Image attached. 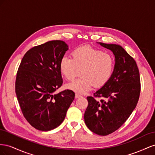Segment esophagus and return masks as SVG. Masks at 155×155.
Wrapping results in <instances>:
<instances>
[{"label": "esophagus", "mask_w": 155, "mask_h": 155, "mask_svg": "<svg viewBox=\"0 0 155 155\" xmlns=\"http://www.w3.org/2000/svg\"><path fill=\"white\" fill-rule=\"evenodd\" d=\"M82 96H81V95H80V94H75V98L76 99H78V98H80V97H81Z\"/></svg>", "instance_id": "esophagus-1"}]
</instances>
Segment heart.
Wrapping results in <instances>:
<instances>
[{"label":"heart","mask_w":155,"mask_h":155,"mask_svg":"<svg viewBox=\"0 0 155 155\" xmlns=\"http://www.w3.org/2000/svg\"><path fill=\"white\" fill-rule=\"evenodd\" d=\"M72 58L64 56L60 62V71L68 80H73L81 70V77L68 84V87L78 94H85L95 85L103 86L111 77L115 60L108 52L90 47L74 49Z\"/></svg>","instance_id":"b5f03b06"}]
</instances>
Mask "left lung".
<instances>
[{"instance_id": "left-lung-1", "label": "left lung", "mask_w": 155, "mask_h": 155, "mask_svg": "<svg viewBox=\"0 0 155 155\" xmlns=\"http://www.w3.org/2000/svg\"><path fill=\"white\" fill-rule=\"evenodd\" d=\"M98 43L113 52L114 69L109 81L94 94L102 99L87 97L84 118L91 131L107 136L117 130L135 109L140 94V77L135 60L121 46Z\"/></svg>"}]
</instances>
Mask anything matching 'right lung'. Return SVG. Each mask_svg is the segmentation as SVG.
Wrapping results in <instances>:
<instances>
[{
  "label": "right lung",
  "instance_id": "add662e5",
  "mask_svg": "<svg viewBox=\"0 0 155 155\" xmlns=\"http://www.w3.org/2000/svg\"><path fill=\"white\" fill-rule=\"evenodd\" d=\"M68 50L63 41H48L26 52L19 67L17 98L25 119L39 130L58 127L74 99L69 90L54 94L62 85L60 62Z\"/></svg>",
  "mask_w": 155,
  "mask_h": 155
}]
</instances>
